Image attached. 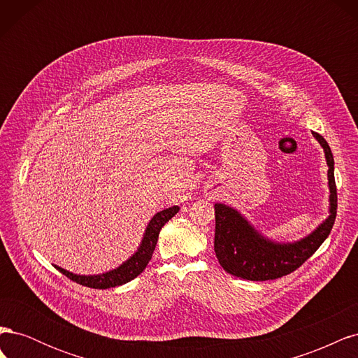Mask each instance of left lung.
Returning a JSON list of instances; mask_svg holds the SVG:
<instances>
[{"label": "left lung", "mask_w": 358, "mask_h": 358, "mask_svg": "<svg viewBox=\"0 0 358 358\" xmlns=\"http://www.w3.org/2000/svg\"><path fill=\"white\" fill-rule=\"evenodd\" d=\"M326 152L330 187V216L318 229L296 243L270 242L254 230L243 216L229 208L215 204V252L227 273L248 280H270L289 275L315 254L327 239L338 210V191L334 182V159L329 143L318 133H312Z\"/></svg>", "instance_id": "obj_1"}]
</instances>
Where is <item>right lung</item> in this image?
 <instances>
[{"label": "right lung", "instance_id": "add662e5", "mask_svg": "<svg viewBox=\"0 0 358 358\" xmlns=\"http://www.w3.org/2000/svg\"><path fill=\"white\" fill-rule=\"evenodd\" d=\"M179 212L178 206H173V208H169L166 210L158 212L152 220H150L146 233L143 236V241L140 248L137 249V252L127 259V262L119 266L117 268L112 270V272H107L103 275H94V276H80V275H74L67 272L58 266H55L62 275H66L69 279L74 280L76 284H80L90 288H96V289H106V288H112L129 282V280L138 276L143 272L145 267L148 266L149 259L152 258V254L155 251V246L158 242V234L161 231L164 224L171 220L173 216Z\"/></svg>", "mask_w": 358, "mask_h": 358}]
</instances>
